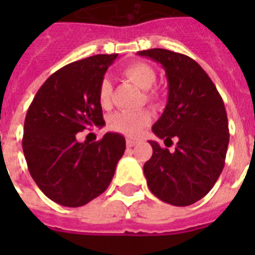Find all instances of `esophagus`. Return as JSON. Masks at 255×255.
<instances>
[{
  "instance_id": "esophagus-1",
  "label": "esophagus",
  "mask_w": 255,
  "mask_h": 255,
  "mask_svg": "<svg viewBox=\"0 0 255 255\" xmlns=\"http://www.w3.org/2000/svg\"><path fill=\"white\" fill-rule=\"evenodd\" d=\"M127 147H135L136 144L139 143V140H135V139H127Z\"/></svg>"
}]
</instances>
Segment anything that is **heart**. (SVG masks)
Wrapping results in <instances>:
<instances>
[{
	"label": "heart",
	"mask_w": 255,
	"mask_h": 255,
	"mask_svg": "<svg viewBox=\"0 0 255 255\" xmlns=\"http://www.w3.org/2000/svg\"><path fill=\"white\" fill-rule=\"evenodd\" d=\"M124 77L136 85L141 90H148L145 94L148 102L157 104L160 102V95L155 90L149 88L155 85L156 71L151 65L145 62H131L123 69ZM112 85L107 77H104L98 87V100L102 107L107 108L111 104ZM152 122V114L148 110H135V111H119L114 114L110 119V127L116 132H120L126 136H137L144 127Z\"/></svg>",
	"instance_id": "heart-1"
}]
</instances>
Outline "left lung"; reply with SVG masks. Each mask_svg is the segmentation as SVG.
<instances>
[{
    "label": "left lung",
    "instance_id": "left-lung-1",
    "mask_svg": "<svg viewBox=\"0 0 255 255\" xmlns=\"http://www.w3.org/2000/svg\"><path fill=\"white\" fill-rule=\"evenodd\" d=\"M137 54L161 63L167 75V106L152 131L165 144L177 140L173 152L149 141L153 153L144 164L148 188L170 205H192L209 193L225 165V106L209 75L188 55L165 49Z\"/></svg>",
    "mask_w": 255,
    "mask_h": 255
}]
</instances>
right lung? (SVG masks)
Instances as JSON below:
<instances>
[{"label": "right lung", "instance_id": "add662e5", "mask_svg": "<svg viewBox=\"0 0 255 255\" xmlns=\"http://www.w3.org/2000/svg\"><path fill=\"white\" fill-rule=\"evenodd\" d=\"M118 54L73 62L50 75L30 104L22 149L31 177L59 205L77 208L107 189L126 151L124 136L107 132L95 143H79L78 132L103 127L100 81Z\"/></svg>", "mask_w": 255, "mask_h": 255}]
</instances>
